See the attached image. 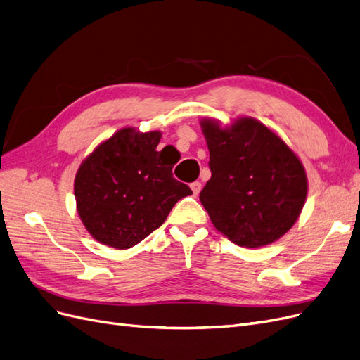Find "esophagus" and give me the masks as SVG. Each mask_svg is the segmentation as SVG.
<instances>
[{
  "instance_id": "obj_1",
  "label": "esophagus",
  "mask_w": 360,
  "mask_h": 360,
  "mask_svg": "<svg viewBox=\"0 0 360 360\" xmlns=\"http://www.w3.org/2000/svg\"><path fill=\"white\" fill-rule=\"evenodd\" d=\"M191 189H192L195 197H197V195H198L200 191H201V183H200V181H193V183L191 184Z\"/></svg>"
}]
</instances>
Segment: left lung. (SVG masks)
<instances>
[{"label": "left lung", "mask_w": 360, "mask_h": 360, "mask_svg": "<svg viewBox=\"0 0 360 360\" xmlns=\"http://www.w3.org/2000/svg\"><path fill=\"white\" fill-rule=\"evenodd\" d=\"M210 180L200 201L217 231L238 246L274 243L297 221L308 193L307 172L296 153L252 117L221 127L202 118Z\"/></svg>", "instance_id": "1"}]
</instances>
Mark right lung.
Masks as SVG:
<instances>
[{
	"instance_id": "obj_1",
	"label": "right lung",
	"mask_w": 360,
	"mask_h": 360,
	"mask_svg": "<svg viewBox=\"0 0 360 360\" xmlns=\"http://www.w3.org/2000/svg\"><path fill=\"white\" fill-rule=\"evenodd\" d=\"M162 134L120 129L84 159L75 177L76 209L97 242L129 249L153 233L179 200L192 193L158 151Z\"/></svg>"
}]
</instances>
